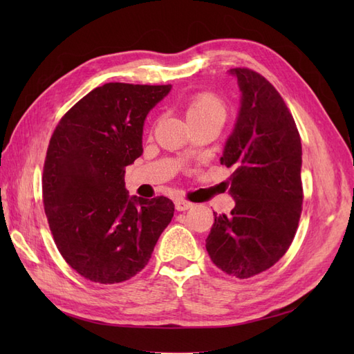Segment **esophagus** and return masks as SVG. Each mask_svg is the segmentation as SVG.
<instances>
[{
  "instance_id": "esophagus-1",
  "label": "esophagus",
  "mask_w": 354,
  "mask_h": 354,
  "mask_svg": "<svg viewBox=\"0 0 354 354\" xmlns=\"http://www.w3.org/2000/svg\"><path fill=\"white\" fill-rule=\"evenodd\" d=\"M176 209L177 211H186L189 208L194 207V203L189 202V201H185V199H176Z\"/></svg>"
}]
</instances>
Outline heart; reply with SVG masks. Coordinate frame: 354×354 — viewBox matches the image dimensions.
Returning a JSON list of instances; mask_svg holds the SVG:
<instances>
[{
	"label": "heart",
	"instance_id": "obj_1",
	"mask_svg": "<svg viewBox=\"0 0 354 354\" xmlns=\"http://www.w3.org/2000/svg\"><path fill=\"white\" fill-rule=\"evenodd\" d=\"M226 115V104H224L218 95L209 91L195 94L186 104V116L190 124L208 120H218L224 122Z\"/></svg>",
	"mask_w": 354,
	"mask_h": 354
}]
</instances>
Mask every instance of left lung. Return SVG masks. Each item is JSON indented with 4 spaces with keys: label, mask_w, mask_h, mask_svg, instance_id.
<instances>
[{
    "label": "left lung",
    "mask_w": 354,
    "mask_h": 354,
    "mask_svg": "<svg viewBox=\"0 0 354 354\" xmlns=\"http://www.w3.org/2000/svg\"><path fill=\"white\" fill-rule=\"evenodd\" d=\"M242 93L236 125L221 165L233 168L229 216L214 212L207 238L218 269L248 279L279 261L301 216V138L281 94L259 72L234 68Z\"/></svg>",
    "instance_id": "1"
}]
</instances>
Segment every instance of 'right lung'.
Here are the masks:
<instances>
[{"label":"right lung","mask_w":354,"mask_h":354,"mask_svg":"<svg viewBox=\"0 0 354 354\" xmlns=\"http://www.w3.org/2000/svg\"><path fill=\"white\" fill-rule=\"evenodd\" d=\"M171 85L109 82L62 116L50 138L42 202L63 259L85 279L120 283L145 269L174 216L165 196H128L125 167L143 153L145 120Z\"/></svg>","instance_id":"1"}]
</instances>
